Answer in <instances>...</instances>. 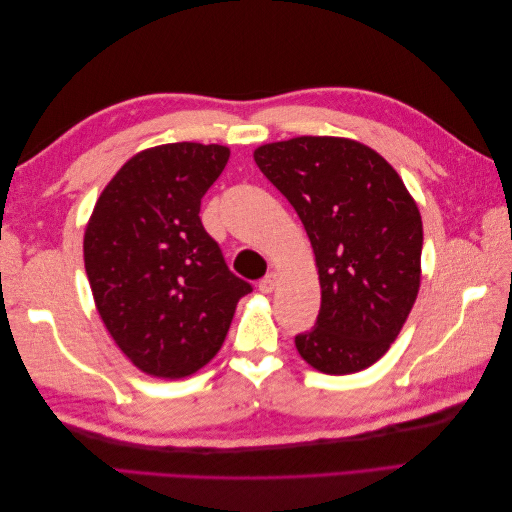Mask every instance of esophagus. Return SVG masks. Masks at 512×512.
I'll return each mask as SVG.
<instances>
[{"label":"esophagus","mask_w":512,"mask_h":512,"mask_svg":"<svg viewBox=\"0 0 512 512\" xmlns=\"http://www.w3.org/2000/svg\"><path fill=\"white\" fill-rule=\"evenodd\" d=\"M275 286H277V273H267V275L262 277V280L258 282V290L265 292V294H271V292L275 290Z\"/></svg>","instance_id":"esophagus-1"}]
</instances>
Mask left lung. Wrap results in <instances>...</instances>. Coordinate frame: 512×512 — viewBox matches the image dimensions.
Returning <instances> with one entry per match:
<instances>
[{
    "instance_id": "1",
    "label": "left lung",
    "mask_w": 512,
    "mask_h": 512,
    "mask_svg": "<svg viewBox=\"0 0 512 512\" xmlns=\"http://www.w3.org/2000/svg\"><path fill=\"white\" fill-rule=\"evenodd\" d=\"M312 241L320 314L294 337L303 361L346 376L391 348L421 286L423 222L397 170L339 136H297L254 151Z\"/></svg>"
}]
</instances>
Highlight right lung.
<instances>
[{"mask_svg":"<svg viewBox=\"0 0 512 512\" xmlns=\"http://www.w3.org/2000/svg\"><path fill=\"white\" fill-rule=\"evenodd\" d=\"M230 158L224 145L168 143L136 153L102 190L83 254L91 294L119 350L177 380L222 348L252 286L200 222V198Z\"/></svg>","mask_w":512,"mask_h":512,"instance_id":"1","label":"right lung"}]
</instances>
